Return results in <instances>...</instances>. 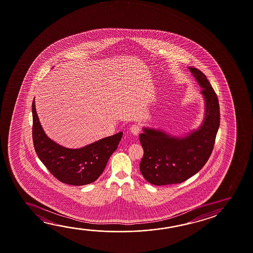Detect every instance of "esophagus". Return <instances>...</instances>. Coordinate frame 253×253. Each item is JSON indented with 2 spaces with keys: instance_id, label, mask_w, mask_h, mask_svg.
I'll return each instance as SVG.
<instances>
[{
  "instance_id": "obj_1",
  "label": "esophagus",
  "mask_w": 253,
  "mask_h": 253,
  "mask_svg": "<svg viewBox=\"0 0 253 253\" xmlns=\"http://www.w3.org/2000/svg\"><path fill=\"white\" fill-rule=\"evenodd\" d=\"M129 130H130V132L132 133L134 136H137L139 134V131H140V128H139V126L137 125H133L130 126Z\"/></svg>"
}]
</instances>
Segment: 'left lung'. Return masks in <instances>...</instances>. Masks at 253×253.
<instances>
[{"label":"left lung","mask_w":253,"mask_h":253,"mask_svg":"<svg viewBox=\"0 0 253 253\" xmlns=\"http://www.w3.org/2000/svg\"><path fill=\"white\" fill-rule=\"evenodd\" d=\"M202 88L205 116L199 128L181 137L160 128L144 127L139 140L144 149L140 172L154 185L174 184L191 178L203 168L211 155L219 126V107L215 91L206 75L188 67Z\"/></svg>","instance_id":"left-lung-1"}]
</instances>
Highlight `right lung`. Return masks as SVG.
<instances>
[{"label": "right lung", "instance_id": "right-lung-1", "mask_svg": "<svg viewBox=\"0 0 253 253\" xmlns=\"http://www.w3.org/2000/svg\"><path fill=\"white\" fill-rule=\"evenodd\" d=\"M33 140L38 157L60 182L71 185H85L102 174L108 159L120 143L123 132L104 137L81 148L60 145L46 136L39 120L33 101Z\"/></svg>", "mask_w": 253, "mask_h": 253}]
</instances>
